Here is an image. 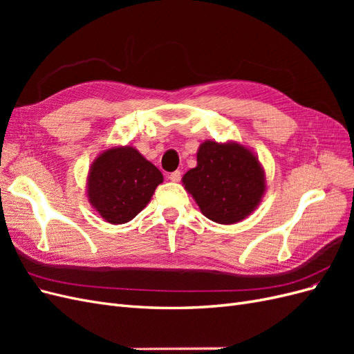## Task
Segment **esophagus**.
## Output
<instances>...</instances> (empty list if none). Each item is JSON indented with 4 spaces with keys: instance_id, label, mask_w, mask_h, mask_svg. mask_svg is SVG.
Masks as SVG:
<instances>
[{
    "instance_id": "34e87169",
    "label": "esophagus",
    "mask_w": 354,
    "mask_h": 354,
    "mask_svg": "<svg viewBox=\"0 0 354 354\" xmlns=\"http://www.w3.org/2000/svg\"><path fill=\"white\" fill-rule=\"evenodd\" d=\"M168 178H169L171 181H180L181 173H180V171H174V173H171V174L168 176Z\"/></svg>"
}]
</instances>
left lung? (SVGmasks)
Masks as SVG:
<instances>
[{
	"instance_id": "left-lung-1",
	"label": "left lung",
	"mask_w": 354,
	"mask_h": 354,
	"mask_svg": "<svg viewBox=\"0 0 354 354\" xmlns=\"http://www.w3.org/2000/svg\"><path fill=\"white\" fill-rule=\"evenodd\" d=\"M196 160V167L181 181L207 218L234 224L260 205L266 174L251 149L238 142L205 140L198 149Z\"/></svg>"
}]
</instances>
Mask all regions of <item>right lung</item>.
<instances>
[{
    "mask_svg": "<svg viewBox=\"0 0 354 354\" xmlns=\"http://www.w3.org/2000/svg\"><path fill=\"white\" fill-rule=\"evenodd\" d=\"M162 181V173L136 147L113 146L93 160L87 198L106 221L124 224L147 205Z\"/></svg>",
    "mask_w": 354,
    "mask_h": 354,
    "instance_id": "add662e5",
    "label": "right lung"
}]
</instances>
